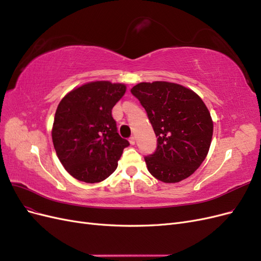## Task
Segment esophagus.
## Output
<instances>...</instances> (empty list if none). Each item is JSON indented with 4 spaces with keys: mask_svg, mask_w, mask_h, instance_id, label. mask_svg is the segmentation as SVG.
<instances>
[{
    "mask_svg": "<svg viewBox=\"0 0 261 261\" xmlns=\"http://www.w3.org/2000/svg\"><path fill=\"white\" fill-rule=\"evenodd\" d=\"M129 143H130V145H132V146L135 145V143H136V138L134 137V136H132V137L129 138Z\"/></svg>",
    "mask_w": 261,
    "mask_h": 261,
    "instance_id": "34e87169",
    "label": "esophagus"
}]
</instances>
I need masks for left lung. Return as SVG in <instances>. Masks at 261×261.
Instances as JSON below:
<instances>
[{"label":"left lung","mask_w":261,"mask_h":261,"mask_svg":"<svg viewBox=\"0 0 261 261\" xmlns=\"http://www.w3.org/2000/svg\"><path fill=\"white\" fill-rule=\"evenodd\" d=\"M146 110L156 149L145 156L148 171L164 183L191 176L208 154L213 122L198 94L168 82L140 83L130 89Z\"/></svg>","instance_id":"1"}]
</instances>
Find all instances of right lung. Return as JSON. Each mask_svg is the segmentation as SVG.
<instances>
[{
    "label": "right lung",
    "instance_id": "add662e5",
    "mask_svg": "<svg viewBox=\"0 0 261 261\" xmlns=\"http://www.w3.org/2000/svg\"><path fill=\"white\" fill-rule=\"evenodd\" d=\"M124 84L92 82L68 92L55 112L52 140L63 167L85 183H99L117 168L129 143L117 133L112 109Z\"/></svg>",
    "mask_w": 261,
    "mask_h": 261
}]
</instances>
